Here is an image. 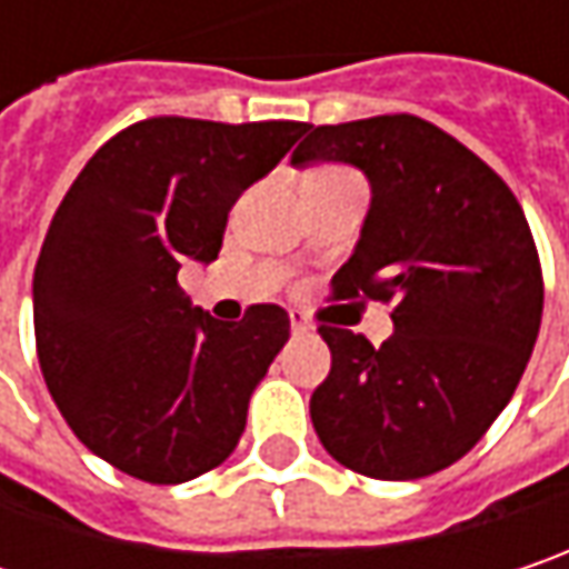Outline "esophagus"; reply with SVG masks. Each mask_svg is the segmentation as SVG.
I'll list each match as a JSON object with an SVG mask.
<instances>
[{"label": "esophagus", "mask_w": 569, "mask_h": 569, "mask_svg": "<svg viewBox=\"0 0 569 569\" xmlns=\"http://www.w3.org/2000/svg\"><path fill=\"white\" fill-rule=\"evenodd\" d=\"M288 317H291V330H295V333H307V330H310V320H307L301 310H291Z\"/></svg>", "instance_id": "1"}]
</instances>
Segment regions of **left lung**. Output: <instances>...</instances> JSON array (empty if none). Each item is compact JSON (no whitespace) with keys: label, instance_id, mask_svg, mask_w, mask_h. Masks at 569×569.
Segmentation results:
<instances>
[{"label":"left lung","instance_id":"1","mask_svg":"<svg viewBox=\"0 0 569 569\" xmlns=\"http://www.w3.org/2000/svg\"><path fill=\"white\" fill-rule=\"evenodd\" d=\"M291 161L366 171L372 207L330 288L337 301H382L395 323L382 346L320 327V443L372 479L447 469L502 415L538 340L545 278L521 203L467 144L408 112L310 126Z\"/></svg>","mask_w":569,"mask_h":569}]
</instances>
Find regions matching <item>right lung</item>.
<instances>
[{
    "mask_svg": "<svg viewBox=\"0 0 569 569\" xmlns=\"http://www.w3.org/2000/svg\"><path fill=\"white\" fill-rule=\"evenodd\" d=\"M305 132L291 119L151 116L70 183L34 264V346L63 421L109 467L174 486L236 450L291 320L278 305L213 320L178 271L220 256L239 193Z\"/></svg>",
    "mask_w": 569,
    "mask_h": 569,
    "instance_id": "obj_1",
    "label": "right lung"
}]
</instances>
